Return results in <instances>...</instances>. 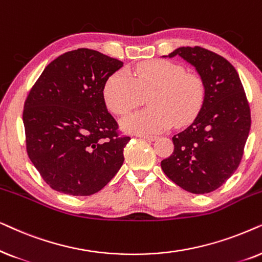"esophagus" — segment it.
Wrapping results in <instances>:
<instances>
[{
    "mask_svg": "<svg viewBox=\"0 0 262 262\" xmlns=\"http://www.w3.org/2000/svg\"><path fill=\"white\" fill-rule=\"evenodd\" d=\"M137 137L139 138H142V139H146V140H156V139H158V137L157 135H152V134H138Z\"/></svg>",
    "mask_w": 262,
    "mask_h": 262,
    "instance_id": "1",
    "label": "esophagus"
}]
</instances>
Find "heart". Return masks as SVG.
Segmentation results:
<instances>
[{"mask_svg":"<svg viewBox=\"0 0 262 262\" xmlns=\"http://www.w3.org/2000/svg\"><path fill=\"white\" fill-rule=\"evenodd\" d=\"M109 109L124 115L140 105L148 96V109L128 115L121 121L124 132L155 134L173 123L184 125L196 117L205 99V86L198 75L186 73L182 66L169 61H149L133 73L118 71L104 86Z\"/></svg>","mask_w":262,"mask_h":262,"instance_id":"obj_1","label":"heart"}]
</instances>
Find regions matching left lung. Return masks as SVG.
Wrapping results in <instances>:
<instances>
[{"label": "left lung", "instance_id": "8db88e82", "mask_svg": "<svg viewBox=\"0 0 262 262\" xmlns=\"http://www.w3.org/2000/svg\"><path fill=\"white\" fill-rule=\"evenodd\" d=\"M175 56L196 69L205 99L193 123L173 135L172 155L160 165L184 190L211 193L239 165L250 130L249 104L238 73L221 55L200 47H182L169 54L170 58Z\"/></svg>", "mask_w": 262, "mask_h": 262}]
</instances>
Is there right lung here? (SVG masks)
I'll list each match as a JSON object with an SVG mask.
<instances>
[{"mask_svg":"<svg viewBox=\"0 0 262 262\" xmlns=\"http://www.w3.org/2000/svg\"><path fill=\"white\" fill-rule=\"evenodd\" d=\"M123 62L78 49L49 63L24 105L26 149L52 189L75 196L99 191L123 164L130 138L118 135L104 86Z\"/></svg>","mask_w":262,"mask_h":262,"instance_id":"obj_1","label":"right lung"}]
</instances>
